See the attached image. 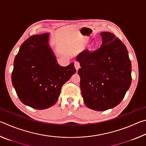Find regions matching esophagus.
<instances>
[{
  "label": "esophagus",
  "instance_id": "obj_1",
  "mask_svg": "<svg viewBox=\"0 0 146 146\" xmlns=\"http://www.w3.org/2000/svg\"><path fill=\"white\" fill-rule=\"evenodd\" d=\"M74 65H75V68L76 71H78V69L80 68V64H79L78 62H75V63H74Z\"/></svg>",
  "mask_w": 146,
  "mask_h": 146
}]
</instances>
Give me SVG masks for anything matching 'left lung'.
Here are the masks:
<instances>
[{
  "label": "left lung",
  "mask_w": 146,
  "mask_h": 146,
  "mask_svg": "<svg viewBox=\"0 0 146 146\" xmlns=\"http://www.w3.org/2000/svg\"><path fill=\"white\" fill-rule=\"evenodd\" d=\"M102 42L93 52L84 50L76 56L84 102L95 111L119 104L131 83V64L126 47L110 32H101Z\"/></svg>",
  "instance_id": "obj_1"
}]
</instances>
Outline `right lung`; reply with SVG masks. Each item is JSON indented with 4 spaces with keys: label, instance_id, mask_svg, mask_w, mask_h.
Here are the masks:
<instances>
[{
    "label": "right lung",
    "instance_id": "add662e5",
    "mask_svg": "<svg viewBox=\"0 0 146 146\" xmlns=\"http://www.w3.org/2000/svg\"><path fill=\"white\" fill-rule=\"evenodd\" d=\"M49 33L33 35L22 44L14 60L12 84L20 100L36 110L57 102L62 86L76 72L74 63H57L49 44Z\"/></svg>",
    "mask_w": 146,
    "mask_h": 146
}]
</instances>
